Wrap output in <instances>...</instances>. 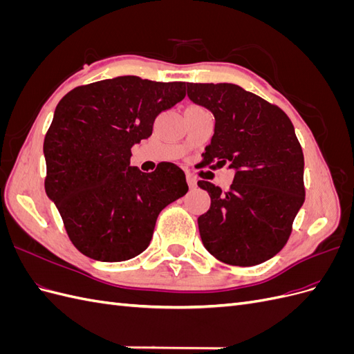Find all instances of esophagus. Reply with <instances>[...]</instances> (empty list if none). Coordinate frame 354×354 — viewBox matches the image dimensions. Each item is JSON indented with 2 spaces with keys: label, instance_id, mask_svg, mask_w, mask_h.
<instances>
[{
  "label": "esophagus",
  "instance_id": "1",
  "mask_svg": "<svg viewBox=\"0 0 354 354\" xmlns=\"http://www.w3.org/2000/svg\"><path fill=\"white\" fill-rule=\"evenodd\" d=\"M187 185L190 189H195L198 185V180L194 176H187Z\"/></svg>",
  "mask_w": 354,
  "mask_h": 354
}]
</instances>
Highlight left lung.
Instances as JSON below:
<instances>
[{
    "label": "left lung",
    "mask_w": 354,
    "mask_h": 354,
    "mask_svg": "<svg viewBox=\"0 0 354 354\" xmlns=\"http://www.w3.org/2000/svg\"><path fill=\"white\" fill-rule=\"evenodd\" d=\"M187 97L216 120L203 164L229 165L230 189L199 180L211 198L199 216L203 246L232 266H255L279 252L304 203V156L294 125L277 106L236 84H187Z\"/></svg>",
    "instance_id": "8db88e82"
}]
</instances>
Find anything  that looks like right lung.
I'll return each instance as SVG.
<instances>
[{"label":"right lung","mask_w":354,"mask_h":354,"mask_svg":"<svg viewBox=\"0 0 354 354\" xmlns=\"http://www.w3.org/2000/svg\"><path fill=\"white\" fill-rule=\"evenodd\" d=\"M185 95L186 82L128 75L81 85L59 102L44 138L46 192L84 255L134 259L151 243L159 212L187 194L174 164L153 173L130 165L131 147Z\"/></svg>","instance_id":"right-lung-1"}]
</instances>
